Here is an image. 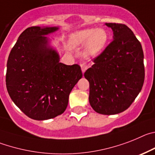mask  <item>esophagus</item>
<instances>
[{
	"label": "esophagus",
	"instance_id": "34e87169",
	"mask_svg": "<svg viewBox=\"0 0 155 155\" xmlns=\"http://www.w3.org/2000/svg\"><path fill=\"white\" fill-rule=\"evenodd\" d=\"M80 66H81V69H82V72H83V73H84L88 68L87 65H86V63H82L80 64Z\"/></svg>",
	"mask_w": 155,
	"mask_h": 155
}]
</instances>
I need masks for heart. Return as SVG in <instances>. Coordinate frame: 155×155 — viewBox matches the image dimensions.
Listing matches in <instances>:
<instances>
[{"label":"heart","instance_id":"1","mask_svg":"<svg viewBox=\"0 0 155 155\" xmlns=\"http://www.w3.org/2000/svg\"><path fill=\"white\" fill-rule=\"evenodd\" d=\"M109 40V35L104 28H86L76 31L70 35V42L74 46H84V54L97 57L104 51Z\"/></svg>","mask_w":155,"mask_h":155}]
</instances>
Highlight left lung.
Here are the masks:
<instances>
[{"instance_id":"8db88e82","label":"left lung","mask_w":155,"mask_h":155,"mask_svg":"<svg viewBox=\"0 0 155 155\" xmlns=\"http://www.w3.org/2000/svg\"><path fill=\"white\" fill-rule=\"evenodd\" d=\"M114 33L112 42L94 59L84 76L90 83L89 101L98 114L126 110L144 81L143 52L140 41L125 25L106 23Z\"/></svg>"}]
</instances>
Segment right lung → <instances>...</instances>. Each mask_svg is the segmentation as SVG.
Masks as SVG:
<instances>
[{
	"mask_svg": "<svg viewBox=\"0 0 155 155\" xmlns=\"http://www.w3.org/2000/svg\"><path fill=\"white\" fill-rule=\"evenodd\" d=\"M58 27L28 28L7 62L6 86L15 105L28 117L45 120L61 115L72 88L82 78L79 65H67L46 37Z\"/></svg>",
	"mask_w": 155,
	"mask_h": 155,
	"instance_id": "add662e5",
	"label": "right lung"
}]
</instances>
